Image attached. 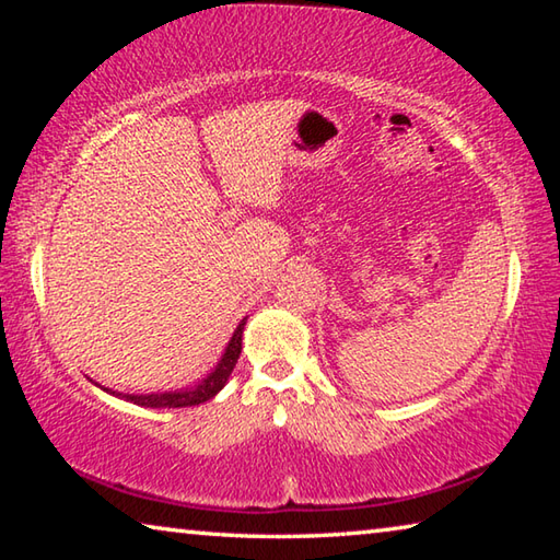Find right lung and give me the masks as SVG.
Returning a JSON list of instances; mask_svg holds the SVG:
<instances>
[{"label": "right lung", "mask_w": 560, "mask_h": 560, "mask_svg": "<svg viewBox=\"0 0 560 560\" xmlns=\"http://www.w3.org/2000/svg\"><path fill=\"white\" fill-rule=\"evenodd\" d=\"M246 318L242 320L240 326H236L234 336L230 340V346H226L224 355L220 363H217L214 371L205 377L202 383H197L195 387H185V390H175V393H153V395H120L130 400L132 405H143V407H189V405H200L207 402L210 397H214L217 393L222 390L226 377L232 375L236 360H240L242 353V330H244ZM118 395V393H113Z\"/></svg>", "instance_id": "add662e5"}]
</instances>
